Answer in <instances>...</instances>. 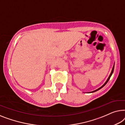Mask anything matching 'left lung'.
Instances as JSON below:
<instances>
[{
    "mask_svg": "<svg viewBox=\"0 0 125 125\" xmlns=\"http://www.w3.org/2000/svg\"><path fill=\"white\" fill-rule=\"evenodd\" d=\"M114 68H115V63H114V65H113V68H112V71H111V73H110V75L109 76V77H108V78L107 79V80H106V82H105V83L103 84V85L101 86V87H100L99 88H98V89H96V90H94V91H92V92H91V93H93V92H96V91H98L99 90V89H101L103 87H104V86L106 85V83H107L108 82V81L109 80V79H110V77H111V76L112 75V74H113V71H114ZM90 92V93H91Z\"/></svg>",
    "mask_w": 125,
    "mask_h": 125,
    "instance_id": "left-lung-1",
    "label": "left lung"
}]
</instances>
